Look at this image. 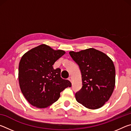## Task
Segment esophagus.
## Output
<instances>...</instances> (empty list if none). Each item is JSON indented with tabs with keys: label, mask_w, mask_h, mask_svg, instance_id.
Masks as SVG:
<instances>
[{
	"label": "esophagus",
	"mask_w": 131,
	"mask_h": 131,
	"mask_svg": "<svg viewBox=\"0 0 131 131\" xmlns=\"http://www.w3.org/2000/svg\"><path fill=\"white\" fill-rule=\"evenodd\" d=\"M68 80H69L70 82H71V83H72V80H73V79H72V77H69V78H68Z\"/></svg>",
	"instance_id": "esophagus-1"
}]
</instances>
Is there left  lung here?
Segmentation results:
<instances>
[{
    "label": "left lung",
    "mask_w": 131,
    "mask_h": 131,
    "mask_svg": "<svg viewBox=\"0 0 131 131\" xmlns=\"http://www.w3.org/2000/svg\"><path fill=\"white\" fill-rule=\"evenodd\" d=\"M69 54L81 73L83 87L75 95L77 102L90 109L102 107L114 89L116 70L113 62L105 53L93 48L70 51Z\"/></svg>",
    "instance_id": "1"
}]
</instances>
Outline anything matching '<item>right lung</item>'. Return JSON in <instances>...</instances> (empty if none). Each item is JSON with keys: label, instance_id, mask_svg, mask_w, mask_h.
<instances>
[{"label": "right lung", "instance_id": "right-lung-1", "mask_svg": "<svg viewBox=\"0 0 131 131\" xmlns=\"http://www.w3.org/2000/svg\"><path fill=\"white\" fill-rule=\"evenodd\" d=\"M65 54L41 44L26 52L19 63L18 80L21 92L30 105L47 107L58 101L60 93L72 84L61 77V69L52 65Z\"/></svg>", "mask_w": 131, "mask_h": 131}]
</instances>
